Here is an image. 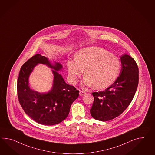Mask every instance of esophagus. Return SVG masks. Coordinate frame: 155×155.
I'll return each instance as SVG.
<instances>
[{"mask_svg": "<svg viewBox=\"0 0 155 155\" xmlns=\"http://www.w3.org/2000/svg\"><path fill=\"white\" fill-rule=\"evenodd\" d=\"M85 94H86V91H80V95L83 96V95H85Z\"/></svg>", "mask_w": 155, "mask_h": 155, "instance_id": "34e87169", "label": "esophagus"}]
</instances>
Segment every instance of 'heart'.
Returning a JSON list of instances; mask_svg holds the SVG:
<instances>
[{
  "label": "heart",
  "instance_id": "b5f03b06",
  "mask_svg": "<svg viewBox=\"0 0 155 155\" xmlns=\"http://www.w3.org/2000/svg\"><path fill=\"white\" fill-rule=\"evenodd\" d=\"M70 79L75 83L83 74V83L87 86L94 85L96 88L107 87L113 83L119 75L121 64L117 57L102 48L90 47L82 49L75 59L67 62Z\"/></svg>",
  "mask_w": 155,
  "mask_h": 155
}]
</instances>
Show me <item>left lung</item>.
I'll list each match as a JSON object with an SVG mask.
<instances>
[{"label":"left lung","instance_id":"left-lung-1","mask_svg":"<svg viewBox=\"0 0 155 155\" xmlns=\"http://www.w3.org/2000/svg\"><path fill=\"white\" fill-rule=\"evenodd\" d=\"M121 70L115 82L104 91L93 92L91 109L95 119L106 121L121 115L133 99L138 85L139 70L135 60L127 54L121 56Z\"/></svg>","mask_w":155,"mask_h":155}]
</instances>
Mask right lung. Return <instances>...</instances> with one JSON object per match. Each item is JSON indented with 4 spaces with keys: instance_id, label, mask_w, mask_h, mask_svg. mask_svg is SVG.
I'll return each mask as SVG.
<instances>
[{
    "instance_id": "1",
    "label": "right lung",
    "mask_w": 155,
    "mask_h": 155,
    "mask_svg": "<svg viewBox=\"0 0 155 155\" xmlns=\"http://www.w3.org/2000/svg\"><path fill=\"white\" fill-rule=\"evenodd\" d=\"M39 63L54 69L53 87L47 93L35 91L29 87V75ZM62 68L59 62L52 64L40 54L32 57L21 68L17 84L18 98L25 112L38 123L53 125L62 122L68 117L72 103L79 97V91L66 83L57 72Z\"/></svg>"
}]
</instances>
